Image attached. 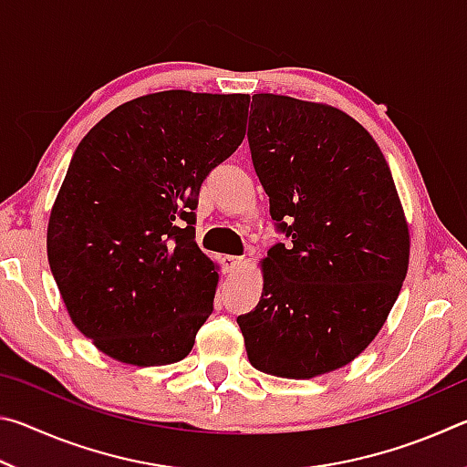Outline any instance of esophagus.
<instances>
[{"label": "esophagus", "instance_id": "34e87169", "mask_svg": "<svg viewBox=\"0 0 467 467\" xmlns=\"http://www.w3.org/2000/svg\"><path fill=\"white\" fill-rule=\"evenodd\" d=\"M220 264H223L224 272H228V274H234V272H239V270H241L243 259H241V257H234V255H224L223 259H220Z\"/></svg>", "mask_w": 467, "mask_h": 467}]
</instances>
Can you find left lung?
I'll return each mask as SVG.
<instances>
[{
    "label": "left lung",
    "instance_id": "8db88e82",
    "mask_svg": "<svg viewBox=\"0 0 467 467\" xmlns=\"http://www.w3.org/2000/svg\"><path fill=\"white\" fill-rule=\"evenodd\" d=\"M253 167L275 243L257 306L239 315L249 362L284 379L348 365L373 342L408 272L410 233L385 156L344 110L253 94Z\"/></svg>",
    "mask_w": 467,
    "mask_h": 467
}]
</instances>
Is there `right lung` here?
Masks as SVG:
<instances>
[{
	"label": "right lung",
	"instance_id": "right-lung-1",
	"mask_svg": "<svg viewBox=\"0 0 467 467\" xmlns=\"http://www.w3.org/2000/svg\"><path fill=\"white\" fill-rule=\"evenodd\" d=\"M249 94L164 90L86 133L47 228L69 317L107 357L183 360L214 311L216 265L195 243L203 179L244 138Z\"/></svg>",
	"mask_w": 467,
	"mask_h": 467
}]
</instances>
